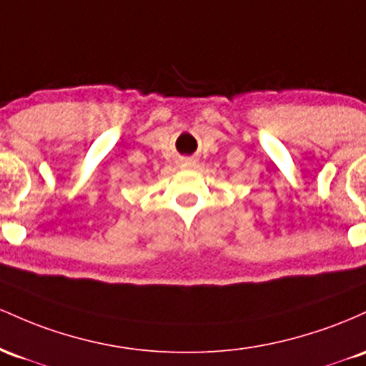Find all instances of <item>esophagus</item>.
<instances>
[{"instance_id": "obj_1", "label": "esophagus", "mask_w": 366, "mask_h": 366, "mask_svg": "<svg viewBox=\"0 0 366 366\" xmlns=\"http://www.w3.org/2000/svg\"><path fill=\"white\" fill-rule=\"evenodd\" d=\"M183 166H192V161H188L187 159V161H183Z\"/></svg>"}]
</instances>
